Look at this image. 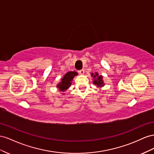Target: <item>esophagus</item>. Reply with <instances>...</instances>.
<instances>
[{
	"label": "esophagus",
	"instance_id": "1",
	"mask_svg": "<svg viewBox=\"0 0 154 154\" xmlns=\"http://www.w3.org/2000/svg\"><path fill=\"white\" fill-rule=\"evenodd\" d=\"M78 72H79V74H81V75H82V74H84V73H85V70L83 69H82L79 70Z\"/></svg>",
	"mask_w": 154,
	"mask_h": 154
}]
</instances>
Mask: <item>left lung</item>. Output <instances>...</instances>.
Masks as SVG:
<instances>
[{
    "mask_svg": "<svg viewBox=\"0 0 154 154\" xmlns=\"http://www.w3.org/2000/svg\"><path fill=\"white\" fill-rule=\"evenodd\" d=\"M91 76H93L94 77L95 79L94 80V84L97 85V86H104V83L103 81V77L102 76H99V74L97 73H95V74H93V73H91Z\"/></svg>",
    "mask_w": 154,
    "mask_h": 154,
    "instance_id": "obj_1",
    "label": "left lung"
}]
</instances>
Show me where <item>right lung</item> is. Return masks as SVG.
Masks as SVG:
<instances>
[{
	"label": "right lung",
	"mask_w": 154,
	"mask_h": 154,
	"mask_svg": "<svg viewBox=\"0 0 154 154\" xmlns=\"http://www.w3.org/2000/svg\"><path fill=\"white\" fill-rule=\"evenodd\" d=\"M77 73L76 72H69L65 75L64 77L61 79V82L58 84L57 87L58 88L60 91H64L66 90L71 85L73 77L77 75Z\"/></svg>",
	"instance_id": "obj_1"
}]
</instances>
